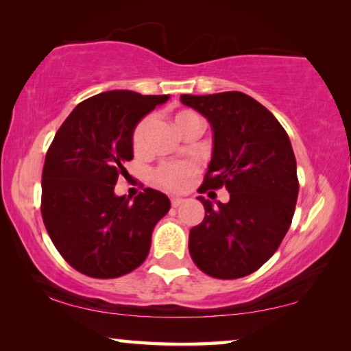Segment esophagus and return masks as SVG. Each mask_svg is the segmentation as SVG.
Listing matches in <instances>:
<instances>
[{"mask_svg": "<svg viewBox=\"0 0 351 351\" xmlns=\"http://www.w3.org/2000/svg\"><path fill=\"white\" fill-rule=\"evenodd\" d=\"M182 203H184V198H180V196H174V198H171L172 208H179Z\"/></svg>", "mask_w": 351, "mask_h": 351, "instance_id": "obj_1", "label": "esophagus"}]
</instances>
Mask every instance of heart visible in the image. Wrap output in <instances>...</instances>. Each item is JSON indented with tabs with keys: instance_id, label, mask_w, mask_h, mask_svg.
Here are the masks:
<instances>
[{
	"instance_id": "obj_1",
	"label": "heart",
	"mask_w": 351,
	"mask_h": 351,
	"mask_svg": "<svg viewBox=\"0 0 351 351\" xmlns=\"http://www.w3.org/2000/svg\"><path fill=\"white\" fill-rule=\"evenodd\" d=\"M174 124L176 128L179 129L180 134H184L186 129L193 124H203L201 118L191 110H179V112L174 113ZM152 118L147 117L143 118L141 123L137 124L136 129L132 132V147L134 150H141L143 147V142H145V136L148 131V126H150ZM196 166L193 162H166L158 167L153 174V179L162 189L172 190V191H180L184 190L191 179V176L195 174Z\"/></svg>"
}]
</instances>
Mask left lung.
<instances>
[{
  "label": "left lung",
  "instance_id": "1",
  "mask_svg": "<svg viewBox=\"0 0 351 351\" xmlns=\"http://www.w3.org/2000/svg\"><path fill=\"white\" fill-rule=\"evenodd\" d=\"M213 128V158L199 193L225 186L228 203L204 196V219L190 230L196 267L219 280L258 270L280 247L294 217L299 180L289 136L251 95L228 90L180 95Z\"/></svg>",
  "mask_w": 351,
  "mask_h": 351
}]
</instances>
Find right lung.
<instances>
[{
	"instance_id": "add662e5",
	"label": "right lung",
	"mask_w": 351,
	"mask_h": 351,
	"mask_svg": "<svg viewBox=\"0 0 351 351\" xmlns=\"http://www.w3.org/2000/svg\"><path fill=\"white\" fill-rule=\"evenodd\" d=\"M167 100L107 90L76 105L56 132L43 167V222L60 256L83 275L108 280L136 270L171 209L169 198L153 189L134 199L114 195L124 162L134 158V129Z\"/></svg>"
}]
</instances>
